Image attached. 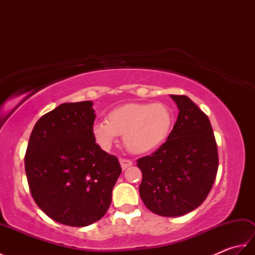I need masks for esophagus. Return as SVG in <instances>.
<instances>
[{"label": "esophagus", "mask_w": 255, "mask_h": 255, "mask_svg": "<svg viewBox=\"0 0 255 255\" xmlns=\"http://www.w3.org/2000/svg\"><path fill=\"white\" fill-rule=\"evenodd\" d=\"M119 163H121V166H122V169L123 170H126L127 167H129V166H131L133 163H132V161H130V160H128V159H119Z\"/></svg>", "instance_id": "34e87169"}]
</instances>
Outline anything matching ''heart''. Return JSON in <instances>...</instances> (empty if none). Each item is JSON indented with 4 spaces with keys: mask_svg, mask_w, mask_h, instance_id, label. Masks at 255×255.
I'll return each instance as SVG.
<instances>
[{
    "mask_svg": "<svg viewBox=\"0 0 255 255\" xmlns=\"http://www.w3.org/2000/svg\"><path fill=\"white\" fill-rule=\"evenodd\" d=\"M172 123L170 108L162 103H129L108 113L106 122H95L92 134L103 150H110L117 136H124V143L130 152L143 154L165 141Z\"/></svg>",
    "mask_w": 255,
    "mask_h": 255,
    "instance_id": "b5f03b06",
    "label": "heart"
}]
</instances>
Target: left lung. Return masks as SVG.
I'll return each instance as SVG.
<instances>
[{
  "instance_id": "8db88e82",
  "label": "left lung",
  "mask_w": 255,
  "mask_h": 255,
  "mask_svg": "<svg viewBox=\"0 0 255 255\" xmlns=\"http://www.w3.org/2000/svg\"><path fill=\"white\" fill-rule=\"evenodd\" d=\"M178 115L166 141L137 161L139 194L152 213L178 217L207 197L218 170L217 143L208 117L185 95H170Z\"/></svg>"
}]
</instances>
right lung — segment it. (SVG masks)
Instances as JSON below:
<instances>
[{
    "label": "right lung",
    "instance_id": "1",
    "mask_svg": "<svg viewBox=\"0 0 255 255\" xmlns=\"http://www.w3.org/2000/svg\"><path fill=\"white\" fill-rule=\"evenodd\" d=\"M93 102L63 103L39 118L25 155L31 196L57 223L85 227L99 221L112 203L122 167L92 134Z\"/></svg>",
    "mask_w": 255,
    "mask_h": 255
}]
</instances>
